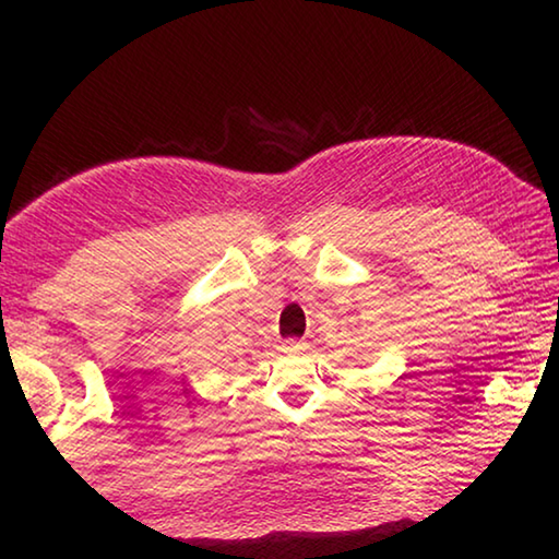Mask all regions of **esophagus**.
Here are the masks:
<instances>
[{
    "mask_svg": "<svg viewBox=\"0 0 559 559\" xmlns=\"http://www.w3.org/2000/svg\"><path fill=\"white\" fill-rule=\"evenodd\" d=\"M302 347H306V345H302L300 340H286L281 349H286V353H298V349H302Z\"/></svg>",
    "mask_w": 559,
    "mask_h": 559,
    "instance_id": "1",
    "label": "esophagus"
}]
</instances>
